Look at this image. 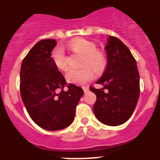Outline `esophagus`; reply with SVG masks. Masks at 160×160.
<instances>
[{
    "label": "esophagus",
    "instance_id": "obj_1",
    "mask_svg": "<svg viewBox=\"0 0 160 160\" xmlns=\"http://www.w3.org/2000/svg\"><path fill=\"white\" fill-rule=\"evenodd\" d=\"M82 88H83L84 92L85 93H87L88 92V86H83L82 87Z\"/></svg>",
    "mask_w": 160,
    "mask_h": 160
}]
</instances>
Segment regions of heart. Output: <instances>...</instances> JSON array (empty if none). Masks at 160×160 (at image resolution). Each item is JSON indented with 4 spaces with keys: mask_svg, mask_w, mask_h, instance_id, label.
I'll use <instances>...</instances> for the list:
<instances>
[{
    "mask_svg": "<svg viewBox=\"0 0 160 160\" xmlns=\"http://www.w3.org/2000/svg\"><path fill=\"white\" fill-rule=\"evenodd\" d=\"M69 48L75 53L82 55V60L80 69L70 68L65 74V78L69 83L82 85L93 78V72L99 73L104 69L107 63L106 57L102 52L96 50V44L83 39H74L69 43ZM52 60L55 66L60 70L67 68V57L64 50L60 47L52 53Z\"/></svg>",
    "mask_w": 160,
    "mask_h": 160,
    "instance_id": "1",
    "label": "heart"
}]
</instances>
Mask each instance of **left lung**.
Wrapping results in <instances>:
<instances>
[{
	"label": "left lung",
	"mask_w": 160,
	"mask_h": 160,
	"mask_svg": "<svg viewBox=\"0 0 160 160\" xmlns=\"http://www.w3.org/2000/svg\"><path fill=\"white\" fill-rule=\"evenodd\" d=\"M105 50L107 67L96 82L103 88H89L96 96L93 112L102 124L118 126L125 123L135 109L140 95V77L135 59L122 41L109 36Z\"/></svg>",
	"instance_id": "1"
}]
</instances>
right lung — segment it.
Masks as SVG:
<instances>
[{
    "mask_svg": "<svg viewBox=\"0 0 160 160\" xmlns=\"http://www.w3.org/2000/svg\"><path fill=\"white\" fill-rule=\"evenodd\" d=\"M56 45L53 39L39 41L23 59L20 70V92L27 112L38 126L48 131L61 130L73 122L84 93L73 84L64 90L66 80L51 58Z\"/></svg>",
    "mask_w": 160,
    "mask_h": 160,
    "instance_id": "right-lung-1",
    "label": "right lung"
}]
</instances>
